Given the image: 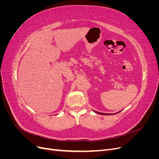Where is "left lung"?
I'll use <instances>...</instances> for the list:
<instances>
[{"label": "left lung", "instance_id": "left-lung-1", "mask_svg": "<svg viewBox=\"0 0 159 159\" xmlns=\"http://www.w3.org/2000/svg\"><path fill=\"white\" fill-rule=\"evenodd\" d=\"M96 113H98V114H100V115H110V114H107V113H100V112H98V111H95ZM111 115H112V114H111Z\"/></svg>", "mask_w": 159, "mask_h": 159}]
</instances>
